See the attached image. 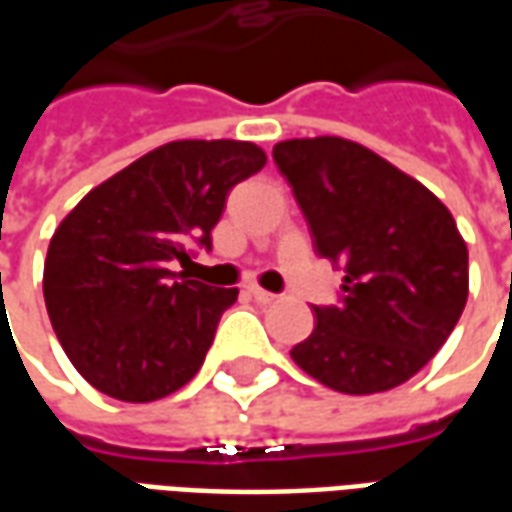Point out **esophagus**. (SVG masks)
I'll return each mask as SVG.
<instances>
[{
	"label": "esophagus",
	"instance_id": "esophagus-1",
	"mask_svg": "<svg viewBox=\"0 0 512 512\" xmlns=\"http://www.w3.org/2000/svg\"><path fill=\"white\" fill-rule=\"evenodd\" d=\"M249 296H252L257 304H274V301L279 299L277 293H268V290L257 288V285H252V288H249Z\"/></svg>",
	"mask_w": 512,
	"mask_h": 512
}]
</instances>
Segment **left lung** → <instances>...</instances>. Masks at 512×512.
Here are the masks:
<instances>
[{
  "label": "left lung",
  "instance_id": "obj_1",
  "mask_svg": "<svg viewBox=\"0 0 512 512\" xmlns=\"http://www.w3.org/2000/svg\"><path fill=\"white\" fill-rule=\"evenodd\" d=\"M312 244L343 266L340 304L290 356L345 395L395 389L447 343L469 296V252L447 205L419 180L343 136L274 145Z\"/></svg>",
  "mask_w": 512,
  "mask_h": 512
}]
</instances>
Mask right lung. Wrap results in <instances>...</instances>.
Here are the masks:
<instances>
[{
	"label": "right lung",
	"mask_w": 512,
	"mask_h": 512,
	"mask_svg": "<svg viewBox=\"0 0 512 512\" xmlns=\"http://www.w3.org/2000/svg\"><path fill=\"white\" fill-rule=\"evenodd\" d=\"M266 153L235 139H180L95 186L51 235L43 299L73 367L98 392L150 403L189 384L238 288L175 274L186 244L211 249L235 183Z\"/></svg>",
	"instance_id": "right-lung-1"
}]
</instances>
